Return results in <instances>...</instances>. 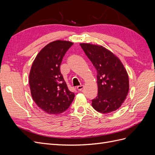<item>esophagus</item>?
Wrapping results in <instances>:
<instances>
[{"mask_svg":"<svg viewBox=\"0 0 155 155\" xmlns=\"http://www.w3.org/2000/svg\"><path fill=\"white\" fill-rule=\"evenodd\" d=\"M83 88H84V86L82 85L77 87V89H78V90L79 91H81L83 90Z\"/></svg>","mask_w":155,"mask_h":155,"instance_id":"obj_1","label":"esophagus"}]
</instances>
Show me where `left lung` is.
I'll use <instances>...</instances> for the list:
<instances>
[{
    "label": "left lung",
    "instance_id": "obj_1",
    "mask_svg": "<svg viewBox=\"0 0 155 155\" xmlns=\"http://www.w3.org/2000/svg\"><path fill=\"white\" fill-rule=\"evenodd\" d=\"M81 47L97 71L98 93L92 100L94 109L101 113L115 111L129 92V77L120 59L101 46L81 43Z\"/></svg>",
    "mask_w": 155,
    "mask_h": 155
}]
</instances>
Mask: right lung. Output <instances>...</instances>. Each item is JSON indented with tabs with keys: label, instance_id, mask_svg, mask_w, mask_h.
Segmentation results:
<instances>
[{
	"label": "right lung",
	"instance_id": "add662e5",
	"mask_svg": "<svg viewBox=\"0 0 155 155\" xmlns=\"http://www.w3.org/2000/svg\"><path fill=\"white\" fill-rule=\"evenodd\" d=\"M73 43L55 41L37 54L30 70L29 84L36 105L50 114H59L68 109L74 93L68 90L60 65L64 55Z\"/></svg>",
	"mask_w": 155,
	"mask_h": 155
}]
</instances>
